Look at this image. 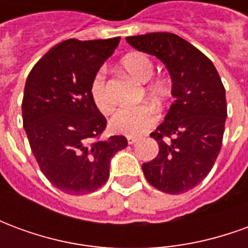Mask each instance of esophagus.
I'll return each instance as SVG.
<instances>
[{
    "mask_svg": "<svg viewBox=\"0 0 248 248\" xmlns=\"http://www.w3.org/2000/svg\"><path fill=\"white\" fill-rule=\"evenodd\" d=\"M137 138H134V137H127V143H129V145H134L135 142H137Z\"/></svg>",
    "mask_w": 248,
    "mask_h": 248,
    "instance_id": "obj_1",
    "label": "esophagus"
}]
</instances>
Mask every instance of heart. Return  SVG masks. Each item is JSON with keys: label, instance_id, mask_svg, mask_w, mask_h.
Returning <instances> with one entry per match:
<instances>
[{"label": "heart", "instance_id": "heart-1", "mask_svg": "<svg viewBox=\"0 0 248 248\" xmlns=\"http://www.w3.org/2000/svg\"><path fill=\"white\" fill-rule=\"evenodd\" d=\"M121 65L134 79L140 83L150 81L154 74V63L150 57L135 51L122 58ZM170 85L165 79H154L146 85V94L156 103H163L170 97ZM90 97L95 108L102 113H110L114 108V99L108 89L106 76L103 71H98L90 85ZM158 119V114L149 105H140L133 108H119L110 119V130L115 134L137 135L150 129Z\"/></svg>", "mask_w": 248, "mask_h": 248}]
</instances>
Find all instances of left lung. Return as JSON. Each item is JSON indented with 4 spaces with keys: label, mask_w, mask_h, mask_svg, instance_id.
<instances>
[{
    "label": "left lung",
    "mask_w": 248,
    "mask_h": 248,
    "mask_svg": "<svg viewBox=\"0 0 248 248\" xmlns=\"http://www.w3.org/2000/svg\"><path fill=\"white\" fill-rule=\"evenodd\" d=\"M126 41L165 63L175 99L150 134L159 153L142 165L143 174L159 191H188L207 177L222 147L227 118L223 83L213 62L179 35L147 33Z\"/></svg>",
    "instance_id": "8db88e82"
}]
</instances>
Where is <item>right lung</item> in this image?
Listing matches in <instances>:
<instances>
[{
	"label": "right lung",
	"instance_id": "add662e5",
	"mask_svg": "<svg viewBox=\"0 0 248 248\" xmlns=\"http://www.w3.org/2000/svg\"><path fill=\"white\" fill-rule=\"evenodd\" d=\"M119 41H63L35 63L25 83L22 119L30 149L49 182L66 194L102 187L111 158L127 146L122 135L98 140L106 118L90 97L93 78Z\"/></svg>",
	"mask_w": 248,
	"mask_h": 248
}]
</instances>
